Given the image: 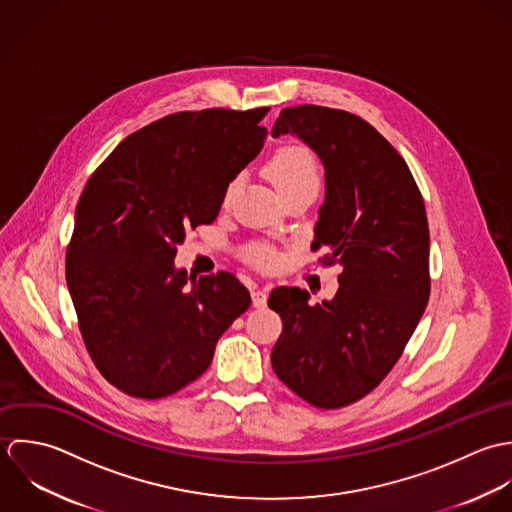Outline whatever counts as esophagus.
Returning <instances> with one entry per match:
<instances>
[{"mask_svg":"<svg viewBox=\"0 0 512 512\" xmlns=\"http://www.w3.org/2000/svg\"><path fill=\"white\" fill-rule=\"evenodd\" d=\"M251 297H253V307H267V291H263V289H253Z\"/></svg>","mask_w":512,"mask_h":512,"instance_id":"obj_1","label":"esophagus"}]
</instances>
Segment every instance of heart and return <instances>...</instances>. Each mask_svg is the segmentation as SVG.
<instances>
[{"instance_id":"1","label":"heart","mask_w":512,"mask_h":512,"mask_svg":"<svg viewBox=\"0 0 512 512\" xmlns=\"http://www.w3.org/2000/svg\"><path fill=\"white\" fill-rule=\"evenodd\" d=\"M267 174L281 196L301 188L320 186L318 160L303 144H287L275 150V154L267 162ZM235 186L237 180L227 182L223 190V202H229ZM247 259L261 269H271L277 263V253L269 245H255L247 249Z\"/></svg>"}]
</instances>
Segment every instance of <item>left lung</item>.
<instances>
[{
  "label": "left lung",
  "mask_w": 512,
  "mask_h": 512,
  "mask_svg": "<svg viewBox=\"0 0 512 512\" xmlns=\"http://www.w3.org/2000/svg\"><path fill=\"white\" fill-rule=\"evenodd\" d=\"M297 134L320 156L326 200L314 227L318 261L340 265L332 301L279 287L269 307L283 332L271 364L310 406L338 409L368 396L396 366L427 307L429 227L400 152L364 118L318 104L281 110L271 134Z\"/></svg>",
  "instance_id": "8db88e82"
}]
</instances>
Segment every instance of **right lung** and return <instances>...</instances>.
Listing matches in <instances>:
<instances>
[{"mask_svg":"<svg viewBox=\"0 0 512 512\" xmlns=\"http://www.w3.org/2000/svg\"><path fill=\"white\" fill-rule=\"evenodd\" d=\"M267 112L168 114L126 136L79 198L67 287L95 366L132 398H166L198 380L251 305L235 275L196 279L174 257L190 227L215 221L227 182L263 148Z\"/></svg>","mask_w":512,"mask_h":512,"instance_id":"obj_1","label":"right lung"}]
</instances>
